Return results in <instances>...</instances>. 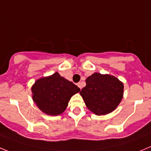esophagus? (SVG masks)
Wrapping results in <instances>:
<instances>
[{
	"instance_id": "esophagus-1",
	"label": "esophagus",
	"mask_w": 151,
	"mask_h": 151,
	"mask_svg": "<svg viewBox=\"0 0 151 151\" xmlns=\"http://www.w3.org/2000/svg\"><path fill=\"white\" fill-rule=\"evenodd\" d=\"M77 86H78V87L80 88V89H82V83H77Z\"/></svg>"
}]
</instances>
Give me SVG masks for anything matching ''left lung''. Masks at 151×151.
<instances>
[{"label": "left lung", "mask_w": 151, "mask_h": 151, "mask_svg": "<svg viewBox=\"0 0 151 151\" xmlns=\"http://www.w3.org/2000/svg\"><path fill=\"white\" fill-rule=\"evenodd\" d=\"M80 94L88 109L96 115H106L114 111L123 97V82L110 74L96 72L86 80Z\"/></svg>", "instance_id": "8db88e82"}]
</instances>
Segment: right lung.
Listing matches in <instances>:
<instances>
[{"label": "right lung", "mask_w": 151, "mask_h": 151, "mask_svg": "<svg viewBox=\"0 0 151 151\" xmlns=\"http://www.w3.org/2000/svg\"><path fill=\"white\" fill-rule=\"evenodd\" d=\"M80 90L75 84L55 72L35 81L32 86V99L42 112L57 116L65 111L70 98Z\"/></svg>", "instance_id": "obj_1"}]
</instances>
